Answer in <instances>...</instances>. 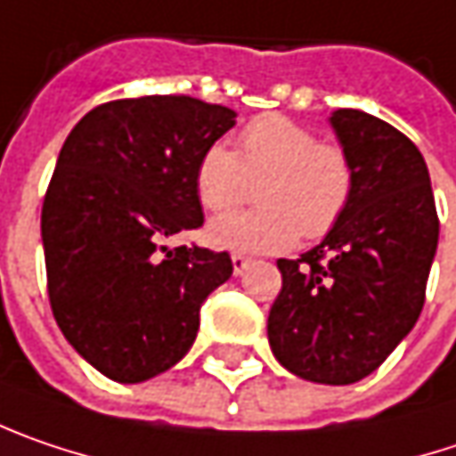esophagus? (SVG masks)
<instances>
[{"label": "esophagus", "instance_id": "34e87169", "mask_svg": "<svg viewBox=\"0 0 456 456\" xmlns=\"http://www.w3.org/2000/svg\"><path fill=\"white\" fill-rule=\"evenodd\" d=\"M250 265V257L242 253H234L232 255V268H234V276H242V271Z\"/></svg>", "mask_w": 456, "mask_h": 456}]
</instances>
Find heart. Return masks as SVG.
<instances>
[{"label":"heart","mask_w":456,"mask_h":456,"mask_svg":"<svg viewBox=\"0 0 456 456\" xmlns=\"http://www.w3.org/2000/svg\"><path fill=\"white\" fill-rule=\"evenodd\" d=\"M250 211L214 219L208 240L237 253H281L299 232L330 234L354 199L356 173L348 151L283 116H260L237 139V154L211 144L196 165V193L206 211L224 214L250 201Z\"/></svg>","instance_id":"heart-1"}]
</instances>
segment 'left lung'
<instances>
[{"mask_svg":"<svg viewBox=\"0 0 456 456\" xmlns=\"http://www.w3.org/2000/svg\"><path fill=\"white\" fill-rule=\"evenodd\" d=\"M330 123L354 162V199L317 248L279 260L268 343L291 374L351 385L415 325L439 216L423 154L403 131L354 108L335 110Z\"/></svg>","mask_w":456,"mask_h":456,"instance_id":"obj_1","label":"left lung"}]
</instances>
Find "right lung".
Masks as SVG:
<instances>
[{
    "label": "right lung",
    "instance_id": "1",
    "mask_svg": "<svg viewBox=\"0 0 456 456\" xmlns=\"http://www.w3.org/2000/svg\"><path fill=\"white\" fill-rule=\"evenodd\" d=\"M234 110L188 94L123 97L71 128L41 211L51 312L77 354L116 382L170 369L199 333L229 253L162 242L203 224L201 154Z\"/></svg>",
    "mask_w": 456,
    "mask_h": 456
}]
</instances>
